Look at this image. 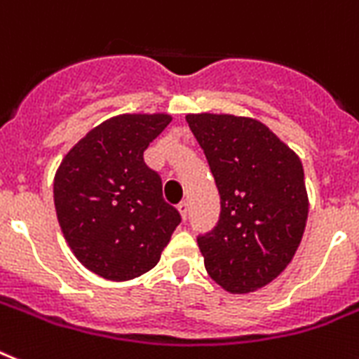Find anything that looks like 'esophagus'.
Here are the masks:
<instances>
[{"mask_svg":"<svg viewBox=\"0 0 359 359\" xmlns=\"http://www.w3.org/2000/svg\"><path fill=\"white\" fill-rule=\"evenodd\" d=\"M179 213H180V217H182V221H186V219H188V213H189V204L188 203H180L179 204Z\"/></svg>","mask_w":359,"mask_h":359,"instance_id":"34e87169","label":"esophagus"}]
</instances>
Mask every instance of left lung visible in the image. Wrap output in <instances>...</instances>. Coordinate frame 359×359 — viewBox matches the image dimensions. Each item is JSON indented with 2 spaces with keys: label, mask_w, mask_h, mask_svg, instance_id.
<instances>
[{
  "label": "left lung",
  "mask_w": 359,
  "mask_h": 359,
  "mask_svg": "<svg viewBox=\"0 0 359 359\" xmlns=\"http://www.w3.org/2000/svg\"><path fill=\"white\" fill-rule=\"evenodd\" d=\"M186 122L221 195L219 222L197 239L206 272L231 294L257 290L288 266L305 231L303 164L255 118L198 113Z\"/></svg>",
  "instance_id": "1"
}]
</instances>
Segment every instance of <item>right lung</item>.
I'll return each instance as SVG.
<instances>
[{"instance_id": "add662e5", "label": "right lung", "mask_w": 359, "mask_h": 359, "mask_svg": "<svg viewBox=\"0 0 359 359\" xmlns=\"http://www.w3.org/2000/svg\"><path fill=\"white\" fill-rule=\"evenodd\" d=\"M171 122L165 113L118 114L91 129L54 175V206L72 254L109 281H129L161 259L180 215L162 198L144 151Z\"/></svg>"}]
</instances>
